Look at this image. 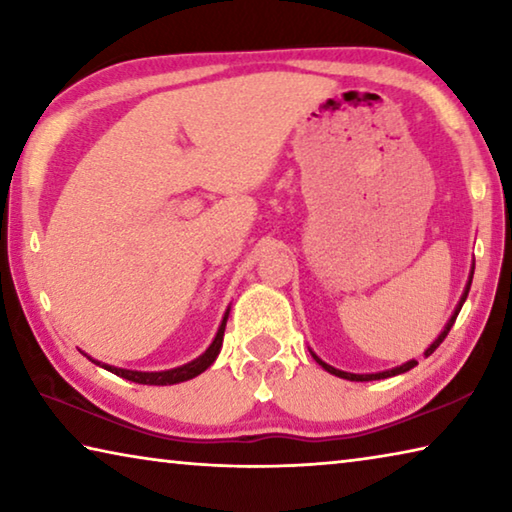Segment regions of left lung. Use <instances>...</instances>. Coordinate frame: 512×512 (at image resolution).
Returning <instances> with one entry per match:
<instances>
[{
	"label": "left lung",
	"instance_id": "8db88e82",
	"mask_svg": "<svg viewBox=\"0 0 512 512\" xmlns=\"http://www.w3.org/2000/svg\"><path fill=\"white\" fill-rule=\"evenodd\" d=\"M472 275H474V266H472V271H470V280H467V287H465V291H463V296H461V302H458L456 305V309H454V314H452V318L447 320V325H445V329L443 332H440V336L436 341H433L427 350H424V357H429V354H433L436 352V348L440 343L445 341V336L449 334V329H452V325H454V320H456V316H458V311H461V307H463V302H465V298H467V293H470V284H472ZM311 357H314L320 366H323L327 372H332V375H336V377H341V379H350V381H372V379H386V377H395V375H402V372H406V370H411V368H415L418 366V361L415 359H411V361H406V363H402V366H397V368H393V370H384V372H375V375H354V372H343V370H336L334 366H327V363L323 361V359H318L314 352H311Z\"/></svg>",
	"mask_w": 512,
	"mask_h": 512
}]
</instances>
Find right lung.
Returning a JSON list of instances; mask_svg holds the SVG:
<instances>
[{
  "mask_svg": "<svg viewBox=\"0 0 512 512\" xmlns=\"http://www.w3.org/2000/svg\"><path fill=\"white\" fill-rule=\"evenodd\" d=\"M228 314H230V311H225V316H223L221 325H219V332H216V336H214V341H212L210 348H207V350L201 354V357L194 359V361H189V363H185V366H180V368L160 370V372H140V370H124V368L108 366V363H99V361L90 359L88 354H85V357L97 363V366L106 368V370H110V372H115L117 377H124V379H128V381H135V384H149V386H171V384H180V381H187V379H194L196 375H201V372H205L207 368H210L212 363H214V359L219 357L221 345H223L225 323H228Z\"/></svg>",
  "mask_w": 512,
  "mask_h": 512,
  "instance_id": "add662e5",
  "label": "right lung"
}]
</instances>
